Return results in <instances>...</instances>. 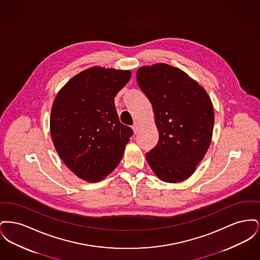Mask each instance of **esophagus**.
Instances as JSON below:
<instances>
[{
	"label": "esophagus",
	"mask_w": 260,
	"mask_h": 260,
	"mask_svg": "<svg viewBox=\"0 0 260 260\" xmlns=\"http://www.w3.org/2000/svg\"><path fill=\"white\" fill-rule=\"evenodd\" d=\"M133 129H134V133H135L136 135L138 133V131H139V124H138V123H135V124H134V125H133Z\"/></svg>",
	"instance_id": "esophagus-1"
}]
</instances>
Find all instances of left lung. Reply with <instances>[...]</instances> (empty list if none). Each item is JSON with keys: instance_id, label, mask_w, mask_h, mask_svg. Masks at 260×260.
Wrapping results in <instances>:
<instances>
[{"instance_id": "8db88e82", "label": "left lung", "mask_w": 260, "mask_h": 260, "mask_svg": "<svg viewBox=\"0 0 260 260\" xmlns=\"http://www.w3.org/2000/svg\"><path fill=\"white\" fill-rule=\"evenodd\" d=\"M136 78L159 132L157 145L146 153L149 166L165 182L183 181L210 147L214 122L210 96L185 72L165 63L140 67Z\"/></svg>"}]
</instances>
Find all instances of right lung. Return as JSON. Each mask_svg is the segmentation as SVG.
<instances>
[{
    "label": "right lung",
    "mask_w": 260,
    "mask_h": 260,
    "mask_svg": "<svg viewBox=\"0 0 260 260\" xmlns=\"http://www.w3.org/2000/svg\"><path fill=\"white\" fill-rule=\"evenodd\" d=\"M131 71L91 67L76 75L57 93L50 135L64 164L84 180L98 182L122 160L133 129L118 118L114 99Z\"/></svg>",
    "instance_id": "obj_1"
}]
</instances>
